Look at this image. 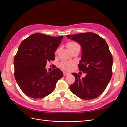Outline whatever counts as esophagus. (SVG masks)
I'll use <instances>...</instances> for the list:
<instances>
[{
  "instance_id": "obj_1",
  "label": "esophagus",
  "mask_w": 127,
  "mask_h": 127,
  "mask_svg": "<svg viewBox=\"0 0 127 127\" xmlns=\"http://www.w3.org/2000/svg\"><path fill=\"white\" fill-rule=\"evenodd\" d=\"M63 73H64V76L68 75L69 74V73L68 72H66V71H64V72H63Z\"/></svg>"
}]
</instances>
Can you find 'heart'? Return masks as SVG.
I'll list each match as a JSON object with an SVG mask.
<instances>
[{
  "mask_svg": "<svg viewBox=\"0 0 127 127\" xmlns=\"http://www.w3.org/2000/svg\"><path fill=\"white\" fill-rule=\"evenodd\" d=\"M67 47L69 50V51H72L73 49H74L76 48L80 47L78 43H77L74 41H70L67 44ZM59 67L64 71H70L75 66V63L73 62H70V61H62L59 64Z\"/></svg>",
  "mask_w": 127,
  "mask_h": 127,
  "instance_id": "b5f03b06",
  "label": "heart"
}]
</instances>
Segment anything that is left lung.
Instances as JSON below:
<instances>
[{
  "instance_id": "8db88e82",
  "label": "left lung",
  "mask_w": 127,
  "mask_h": 127,
  "mask_svg": "<svg viewBox=\"0 0 127 127\" xmlns=\"http://www.w3.org/2000/svg\"><path fill=\"white\" fill-rule=\"evenodd\" d=\"M79 43L82 48L81 60L78 64L79 71L86 73L81 78L72 73L75 82L70 86L73 94L86 100L101 95L112 77L113 58L105 40L92 32L67 35Z\"/></svg>"
}]
</instances>
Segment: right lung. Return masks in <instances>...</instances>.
<instances>
[{"mask_svg":"<svg viewBox=\"0 0 127 127\" xmlns=\"http://www.w3.org/2000/svg\"><path fill=\"white\" fill-rule=\"evenodd\" d=\"M63 38L36 33L21 42L14 58V74L26 96L45 97L54 91L58 80L63 77V72L59 68L50 72L45 69L48 61L55 60V51Z\"/></svg>","mask_w":127,"mask_h":127,"instance_id":"1","label":"right lung"}]
</instances>
